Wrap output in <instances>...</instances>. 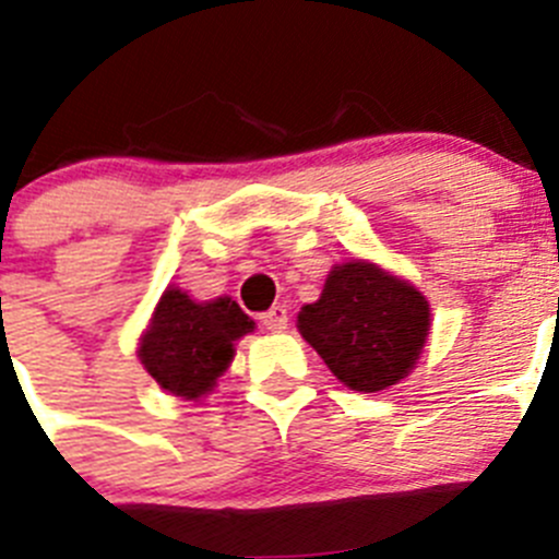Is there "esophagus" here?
Listing matches in <instances>:
<instances>
[{"label":"esophagus","instance_id":"34e87169","mask_svg":"<svg viewBox=\"0 0 559 559\" xmlns=\"http://www.w3.org/2000/svg\"><path fill=\"white\" fill-rule=\"evenodd\" d=\"M259 320H262V325L267 328V331L281 333L286 331V325H289V311H286V306H273V309L264 311Z\"/></svg>","mask_w":559,"mask_h":559}]
</instances>
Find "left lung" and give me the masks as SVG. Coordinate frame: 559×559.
<instances>
[{"instance_id": "left-lung-1", "label": "left lung", "mask_w": 559, "mask_h": 559, "mask_svg": "<svg viewBox=\"0 0 559 559\" xmlns=\"http://www.w3.org/2000/svg\"><path fill=\"white\" fill-rule=\"evenodd\" d=\"M297 328L333 374L356 391H380L411 372L430 331L421 292L374 264L333 267Z\"/></svg>"}]
</instances>
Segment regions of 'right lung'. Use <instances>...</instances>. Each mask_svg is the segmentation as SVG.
Masks as SVG:
<instances>
[{
	"instance_id": "add662e5",
	"label": "right lung",
	"mask_w": 559,
	"mask_h": 559,
	"mask_svg": "<svg viewBox=\"0 0 559 559\" xmlns=\"http://www.w3.org/2000/svg\"><path fill=\"white\" fill-rule=\"evenodd\" d=\"M250 331L253 320L231 297L192 304L185 292L168 289L140 344V361L162 389L198 400L231 364L234 342Z\"/></svg>"
}]
</instances>
